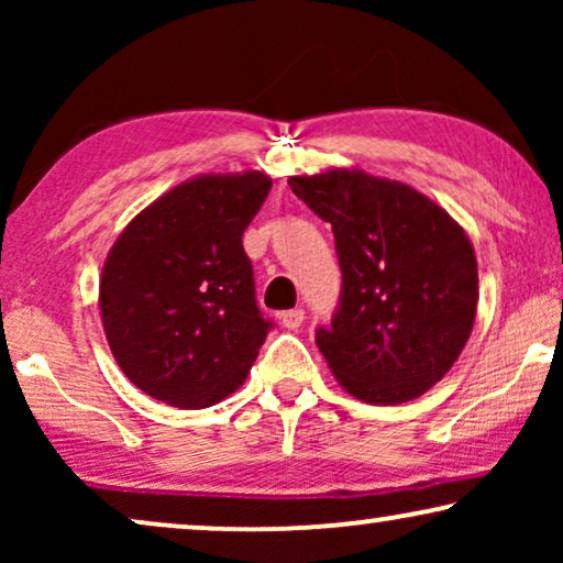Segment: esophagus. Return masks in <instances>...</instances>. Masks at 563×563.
I'll return each instance as SVG.
<instances>
[{
  "instance_id": "34e87169",
  "label": "esophagus",
  "mask_w": 563,
  "mask_h": 563,
  "mask_svg": "<svg viewBox=\"0 0 563 563\" xmlns=\"http://www.w3.org/2000/svg\"><path fill=\"white\" fill-rule=\"evenodd\" d=\"M279 320H282V325L287 328V330H297L305 322V310H299V307H295V310L282 312Z\"/></svg>"
}]
</instances>
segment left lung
I'll return each mask as SVG.
<instances>
[{"mask_svg":"<svg viewBox=\"0 0 563 563\" xmlns=\"http://www.w3.org/2000/svg\"><path fill=\"white\" fill-rule=\"evenodd\" d=\"M330 222L341 305L314 343L338 384L368 405H402L443 379L472 335L479 272L464 228L418 189L361 168L291 176Z\"/></svg>","mask_w":563,"mask_h":563,"instance_id":"obj_1","label":"left lung"}]
</instances>
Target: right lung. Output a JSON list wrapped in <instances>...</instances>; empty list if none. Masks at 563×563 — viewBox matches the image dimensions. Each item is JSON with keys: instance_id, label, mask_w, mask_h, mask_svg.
Listing matches in <instances>:
<instances>
[{"instance_id": "right-lung-1", "label": "right lung", "mask_w": 563, "mask_h": 563, "mask_svg": "<svg viewBox=\"0 0 563 563\" xmlns=\"http://www.w3.org/2000/svg\"><path fill=\"white\" fill-rule=\"evenodd\" d=\"M268 189L264 172L195 176L137 212L107 253V343L158 402L202 410L249 376L272 322L256 305L243 230Z\"/></svg>"}]
</instances>
